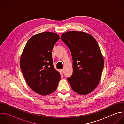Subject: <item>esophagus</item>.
Segmentation results:
<instances>
[{"label":"esophagus","mask_w":124,"mask_h":124,"mask_svg":"<svg viewBox=\"0 0 124 124\" xmlns=\"http://www.w3.org/2000/svg\"><path fill=\"white\" fill-rule=\"evenodd\" d=\"M60 72H61L62 74H63V73L64 72V69H61V70H60Z\"/></svg>","instance_id":"obj_1"}]
</instances>
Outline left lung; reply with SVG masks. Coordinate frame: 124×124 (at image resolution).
I'll return each mask as SVG.
<instances>
[{
	"label": "left lung",
	"instance_id": "obj_1",
	"mask_svg": "<svg viewBox=\"0 0 124 124\" xmlns=\"http://www.w3.org/2000/svg\"><path fill=\"white\" fill-rule=\"evenodd\" d=\"M61 40L68 46L73 58V73L67 80L77 93L85 95L98 85L104 66V59L96 39L82 31L63 33Z\"/></svg>",
	"mask_w": 124,
	"mask_h": 124
}]
</instances>
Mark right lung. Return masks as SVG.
<instances>
[{"label": "right lung", "mask_w": 124, "mask_h": 124, "mask_svg": "<svg viewBox=\"0 0 124 124\" xmlns=\"http://www.w3.org/2000/svg\"><path fill=\"white\" fill-rule=\"evenodd\" d=\"M55 33L45 32L33 35L21 55L20 67L31 89L41 95L54 93L60 80V73L53 65L51 51L59 39Z\"/></svg>", "instance_id": "right-lung-1"}]
</instances>
